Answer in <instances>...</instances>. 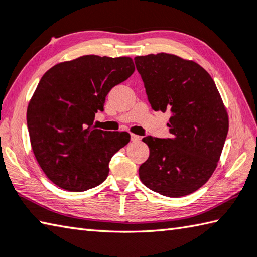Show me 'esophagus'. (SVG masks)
Returning a JSON list of instances; mask_svg holds the SVG:
<instances>
[{
    "instance_id": "obj_1",
    "label": "esophagus",
    "mask_w": 257,
    "mask_h": 257,
    "mask_svg": "<svg viewBox=\"0 0 257 257\" xmlns=\"http://www.w3.org/2000/svg\"><path fill=\"white\" fill-rule=\"evenodd\" d=\"M132 141H133V142H139V141H141V137H139L138 135L132 134Z\"/></svg>"
}]
</instances>
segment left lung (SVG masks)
I'll use <instances>...</instances> for the list:
<instances>
[{
	"label": "left lung",
	"mask_w": 257,
	"mask_h": 257,
	"mask_svg": "<svg viewBox=\"0 0 257 257\" xmlns=\"http://www.w3.org/2000/svg\"><path fill=\"white\" fill-rule=\"evenodd\" d=\"M152 108L170 111L171 138H143L148 160L139 177L154 192L170 198L191 194L216 170L229 119L212 77L193 60L173 54L135 57Z\"/></svg>",
	"instance_id": "1"
}]
</instances>
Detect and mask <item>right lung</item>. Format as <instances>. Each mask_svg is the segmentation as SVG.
<instances>
[{
	"mask_svg": "<svg viewBox=\"0 0 257 257\" xmlns=\"http://www.w3.org/2000/svg\"><path fill=\"white\" fill-rule=\"evenodd\" d=\"M134 72L130 57L84 55L56 64L41 77L27 123L36 160L54 184L82 192L108 177L111 158L130 135L95 129L93 120L111 88Z\"/></svg>",
	"mask_w": 257,
	"mask_h": 257,
	"instance_id": "obj_1",
	"label": "right lung"
}]
</instances>
